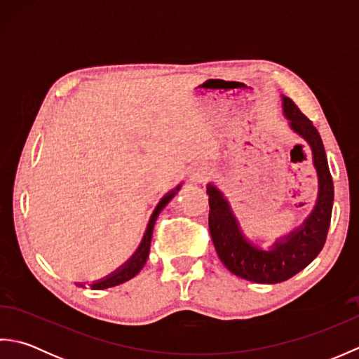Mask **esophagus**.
<instances>
[{"mask_svg": "<svg viewBox=\"0 0 359 359\" xmlns=\"http://www.w3.org/2000/svg\"><path fill=\"white\" fill-rule=\"evenodd\" d=\"M205 175H207V168L202 166V165H197L191 170V180L196 182V184H199L205 179Z\"/></svg>", "mask_w": 359, "mask_h": 359, "instance_id": "1", "label": "esophagus"}]
</instances>
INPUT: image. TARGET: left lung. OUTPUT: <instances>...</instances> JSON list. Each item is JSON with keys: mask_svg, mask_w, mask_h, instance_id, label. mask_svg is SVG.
<instances>
[{"mask_svg": "<svg viewBox=\"0 0 359 359\" xmlns=\"http://www.w3.org/2000/svg\"><path fill=\"white\" fill-rule=\"evenodd\" d=\"M282 111L292 131L310 147L318 172L316 203L299 226L279 238L270 250L259 248L243 236L224 193L207 185L208 226L219 259L236 276L257 284H278L306 269L323 250L332 219L333 180L321 135L292 98L282 95Z\"/></svg>", "mask_w": 359, "mask_h": 359, "instance_id": "1", "label": "left lung"}]
</instances>
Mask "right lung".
<instances>
[{
	"mask_svg": "<svg viewBox=\"0 0 359 359\" xmlns=\"http://www.w3.org/2000/svg\"><path fill=\"white\" fill-rule=\"evenodd\" d=\"M182 185H177L174 189H171L170 193H168L166 196L162 197V201H160L157 203V207L154 210V212H152V216L149 219L148 222V226H147V231H144V236L143 239L140 242L139 248L135 250V253L131 256V259H129L128 262H125L123 265L120 266V269H117L114 273H111L109 276H106L100 280H95L90 284V287H93V290H103V288H109V287H116V285H120L123 284V282L133 279L137 273H139L143 265L147 264V259L149 256V247H151V239H152V230H154V225H156V220L160 215V211H162L168 203H170V201L172 199V197L175 196V193L179 191ZM79 287H85V284H77Z\"/></svg>",
	"mask_w": 359,
	"mask_h": 359,
	"instance_id": "add662e5",
	"label": "right lung"
}]
</instances>
